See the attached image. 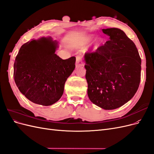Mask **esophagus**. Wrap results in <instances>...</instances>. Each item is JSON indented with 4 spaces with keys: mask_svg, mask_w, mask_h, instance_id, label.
<instances>
[{
    "mask_svg": "<svg viewBox=\"0 0 154 154\" xmlns=\"http://www.w3.org/2000/svg\"><path fill=\"white\" fill-rule=\"evenodd\" d=\"M76 67H82L83 66V62L81 57H80V56H76Z\"/></svg>",
    "mask_w": 154,
    "mask_h": 154,
    "instance_id": "34e87169",
    "label": "esophagus"
}]
</instances>
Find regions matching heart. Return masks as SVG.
<instances>
[{
	"instance_id": "obj_1",
	"label": "heart",
	"mask_w": 154,
	"mask_h": 154,
	"mask_svg": "<svg viewBox=\"0 0 154 154\" xmlns=\"http://www.w3.org/2000/svg\"><path fill=\"white\" fill-rule=\"evenodd\" d=\"M91 37H88V38H87L86 40H85V42H84V44L85 45H86V44H87L88 42H89L91 41ZM100 43H101V41L100 40H97V41H96V44H95V45H96V47H97V46H99L100 45Z\"/></svg>"
}]
</instances>
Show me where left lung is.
I'll return each instance as SVG.
<instances>
[{"instance_id": "obj_1", "label": "left lung", "mask_w": 154, "mask_h": 154, "mask_svg": "<svg viewBox=\"0 0 154 154\" xmlns=\"http://www.w3.org/2000/svg\"><path fill=\"white\" fill-rule=\"evenodd\" d=\"M102 31L110 40L95 52L85 54L87 94L92 103L112 110L136 94L141 80V60L136 45L122 30Z\"/></svg>"}]
</instances>
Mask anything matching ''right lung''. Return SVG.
Returning <instances> with one entry per match:
<instances>
[{
    "label": "right lung",
    "mask_w": 154,
    "mask_h": 154,
    "mask_svg": "<svg viewBox=\"0 0 154 154\" xmlns=\"http://www.w3.org/2000/svg\"><path fill=\"white\" fill-rule=\"evenodd\" d=\"M58 42L51 37L23 44L14 63L13 78L22 94L32 103L49 106L62 97L76 57L62 60L55 54Z\"/></svg>",
    "instance_id": "right-lung-1"
}]
</instances>
